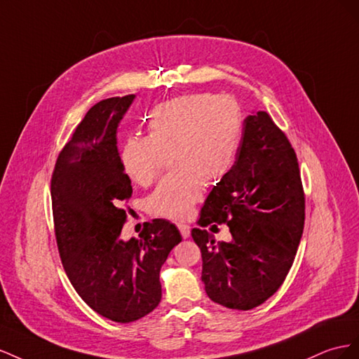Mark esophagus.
<instances>
[{"mask_svg": "<svg viewBox=\"0 0 359 359\" xmlns=\"http://www.w3.org/2000/svg\"><path fill=\"white\" fill-rule=\"evenodd\" d=\"M177 229H179V231H180V234H182V238H183V239H187V238H189V236H191V229H189V225H187V224H177Z\"/></svg>", "mask_w": 359, "mask_h": 359, "instance_id": "esophagus-1", "label": "esophagus"}]
</instances>
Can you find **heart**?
<instances>
[{"instance_id":"1","label":"heart","mask_w":359,"mask_h":359,"mask_svg":"<svg viewBox=\"0 0 359 359\" xmlns=\"http://www.w3.org/2000/svg\"><path fill=\"white\" fill-rule=\"evenodd\" d=\"M147 137L132 135L120 149L126 176L141 187L155 180L170 156L174 170L149 197L156 217L187 219L208 185L229 176L238 158L243 120L231 96L189 95L156 105L147 116Z\"/></svg>"}]
</instances>
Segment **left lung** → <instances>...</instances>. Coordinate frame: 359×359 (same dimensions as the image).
<instances>
[{
  "instance_id": "left-lung-1",
  "label": "left lung",
  "mask_w": 359,
  "mask_h": 359,
  "mask_svg": "<svg viewBox=\"0 0 359 359\" xmlns=\"http://www.w3.org/2000/svg\"><path fill=\"white\" fill-rule=\"evenodd\" d=\"M305 194L298 158L266 111L248 116L236 162L204 201L201 227L227 224L231 241L192 229L201 251L209 298L233 310H252L280 289L304 231Z\"/></svg>"
}]
</instances>
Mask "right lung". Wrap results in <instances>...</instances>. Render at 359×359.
I'll list each match as a JSON object with an SVG mask.
<instances>
[{
	"instance_id": "1",
	"label": "right lung",
	"mask_w": 359,
	"mask_h": 359,
	"mask_svg": "<svg viewBox=\"0 0 359 359\" xmlns=\"http://www.w3.org/2000/svg\"><path fill=\"white\" fill-rule=\"evenodd\" d=\"M134 97L91 107L60 151L50 179L55 239L69 280L91 310L118 323L138 320L159 305L161 268L182 241L167 219L144 222L140 239L120 238L132 185L116 134Z\"/></svg>"
}]
</instances>
